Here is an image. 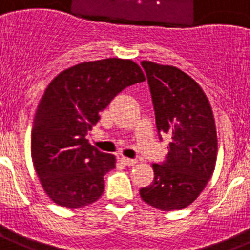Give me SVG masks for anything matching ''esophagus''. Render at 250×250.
I'll use <instances>...</instances> for the list:
<instances>
[{
    "mask_svg": "<svg viewBox=\"0 0 250 250\" xmlns=\"http://www.w3.org/2000/svg\"><path fill=\"white\" fill-rule=\"evenodd\" d=\"M121 161L125 165H127V167H132V165H135L137 161L133 160V159H128V157H121Z\"/></svg>",
    "mask_w": 250,
    "mask_h": 250,
    "instance_id": "34e87169",
    "label": "esophagus"
}]
</instances>
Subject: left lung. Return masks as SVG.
<instances>
[{"mask_svg": "<svg viewBox=\"0 0 250 250\" xmlns=\"http://www.w3.org/2000/svg\"><path fill=\"white\" fill-rule=\"evenodd\" d=\"M159 133L169 136V152L154 164V180L141 198L161 211L189 206L212 177L217 155L215 119L201 86L183 71L142 61Z\"/></svg>", "mask_w": 250, "mask_h": 250, "instance_id": "obj_1", "label": "left lung"}]
</instances>
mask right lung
<instances>
[{
  "mask_svg": "<svg viewBox=\"0 0 250 250\" xmlns=\"http://www.w3.org/2000/svg\"><path fill=\"white\" fill-rule=\"evenodd\" d=\"M142 81L135 62L106 58L70 67L48 85L35 113L31 156L54 203L79 208L102 197L115 157L91 146L86 136L117 94Z\"/></svg>",
  "mask_w": 250,
  "mask_h": 250,
  "instance_id": "1",
  "label": "right lung"
}]
</instances>
